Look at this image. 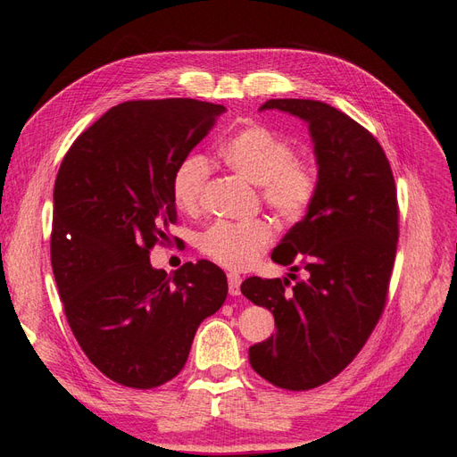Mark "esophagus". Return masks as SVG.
Returning a JSON list of instances; mask_svg holds the SVG:
<instances>
[{"label":"esophagus","instance_id":"1","mask_svg":"<svg viewBox=\"0 0 457 457\" xmlns=\"http://www.w3.org/2000/svg\"><path fill=\"white\" fill-rule=\"evenodd\" d=\"M228 286H229V295H239L241 294V276L236 272H229Z\"/></svg>","mask_w":457,"mask_h":457}]
</instances>
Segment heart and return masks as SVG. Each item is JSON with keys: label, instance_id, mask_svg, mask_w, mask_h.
<instances>
[{"label": "heart", "instance_id": "obj_1", "mask_svg": "<svg viewBox=\"0 0 457 457\" xmlns=\"http://www.w3.org/2000/svg\"><path fill=\"white\" fill-rule=\"evenodd\" d=\"M220 154L241 178L261 185L264 204L284 221H299L319 195L317 162L297 158L294 145L262 123H251L233 133L221 145ZM208 178L210 162L204 156L185 158L173 173L175 204L185 212H195L203 203ZM272 239L274 226L266 218L243 224L218 221L198 239V249L220 266L243 270L268 249Z\"/></svg>", "mask_w": 457, "mask_h": 457}]
</instances>
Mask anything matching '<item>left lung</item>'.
<instances>
[{"label":"left lung","instance_id":"1","mask_svg":"<svg viewBox=\"0 0 457 457\" xmlns=\"http://www.w3.org/2000/svg\"><path fill=\"white\" fill-rule=\"evenodd\" d=\"M261 110L309 123L320 171L309 212L272 251L274 262L301 264L307 279L291 289L287 278L241 284L276 320V334L249 347L251 367L278 388L301 392L337 377L380 319L400 236L397 195L378 140L344 112L299 98L268 100Z\"/></svg>","mask_w":457,"mask_h":457}]
</instances>
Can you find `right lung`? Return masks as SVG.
<instances>
[{
    "mask_svg": "<svg viewBox=\"0 0 457 457\" xmlns=\"http://www.w3.org/2000/svg\"><path fill=\"white\" fill-rule=\"evenodd\" d=\"M226 108L131 100L77 137L54 185L52 268L69 326L102 374L150 390L178 377L228 278L208 261L168 274L150 249L175 224L173 173Z\"/></svg>",
    "mask_w": 457,
    "mask_h": 457,
    "instance_id": "add662e5",
    "label": "right lung"
}]
</instances>
